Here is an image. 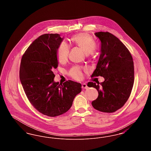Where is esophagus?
<instances>
[{
    "mask_svg": "<svg viewBox=\"0 0 151 151\" xmlns=\"http://www.w3.org/2000/svg\"><path fill=\"white\" fill-rule=\"evenodd\" d=\"M82 88L83 89H86L88 88V86L86 83H83V84H82Z\"/></svg>",
    "mask_w": 151,
    "mask_h": 151,
    "instance_id": "esophagus-1",
    "label": "esophagus"
}]
</instances>
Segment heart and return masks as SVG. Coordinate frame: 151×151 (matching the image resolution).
Listing matches in <instances>:
<instances>
[{
	"label": "heart",
	"mask_w": 151,
	"mask_h": 151,
	"mask_svg": "<svg viewBox=\"0 0 151 151\" xmlns=\"http://www.w3.org/2000/svg\"><path fill=\"white\" fill-rule=\"evenodd\" d=\"M71 41L81 48L86 54L92 52L96 47V43L93 38L86 33H79L72 37ZM69 46L68 44L62 42L57 50V58L60 63H64L68 58ZM69 75L73 79L80 80L82 78L83 74L81 68L77 66L73 67L68 72Z\"/></svg>",
	"instance_id": "obj_1"
}]
</instances>
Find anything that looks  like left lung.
I'll use <instances>...</instances> for the list:
<instances>
[{
	"label": "left lung",
	"instance_id": "obj_1",
	"mask_svg": "<svg viewBox=\"0 0 151 151\" xmlns=\"http://www.w3.org/2000/svg\"><path fill=\"white\" fill-rule=\"evenodd\" d=\"M101 41L100 55L92 76L104 78L102 83L89 82L99 93L92 102L95 109L105 113H113L122 108L129 99L134 82L132 57L127 48L109 32L94 33Z\"/></svg>",
	"mask_w": 151,
	"mask_h": 151
}]
</instances>
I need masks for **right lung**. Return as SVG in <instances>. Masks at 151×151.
Masks as SVG:
<instances>
[{
	"mask_svg": "<svg viewBox=\"0 0 151 151\" xmlns=\"http://www.w3.org/2000/svg\"><path fill=\"white\" fill-rule=\"evenodd\" d=\"M63 40L59 34L40 36L25 52L20 63V79L27 97L39 112L49 116L67 112L81 91L79 83L54 81L53 71L58 66L57 50Z\"/></svg>",
	"mask_w": 151,
	"mask_h": 151,
	"instance_id": "right-lung-1",
	"label": "right lung"
}]
</instances>
